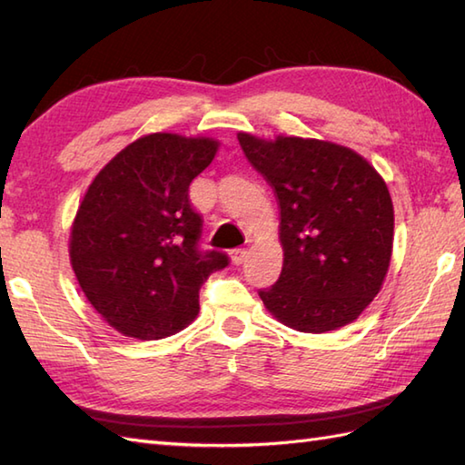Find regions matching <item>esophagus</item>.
<instances>
[{"mask_svg": "<svg viewBox=\"0 0 465 465\" xmlns=\"http://www.w3.org/2000/svg\"><path fill=\"white\" fill-rule=\"evenodd\" d=\"M245 258H248V252L242 250V248L232 252V263H233V265H242V263L245 262Z\"/></svg>", "mask_w": 465, "mask_h": 465, "instance_id": "obj_1", "label": "esophagus"}]
</instances>
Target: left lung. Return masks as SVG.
<instances>
[{"mask_svg":"<svg viewBox=\"0 0 465 465\" xmlns=\"http://www.w3.org/2000/svg\"><path fill=\"white\" fill-rule=\"evenodd\" d=\"M250 163L280 205L283 265L260 298L292 330L325 333L358 320L381 290L393 248V203L375 167L350 147L240 132Z\"/></svg>","mask_w":465,"mask_h":465,"instance_id":"left-lung-1","label":"left lung"}]
</instances>
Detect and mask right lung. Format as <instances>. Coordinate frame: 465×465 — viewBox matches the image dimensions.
Wrapping results in <instances>:
<instances>
[{"label":"right lung","instance_id":"obj_1","mask_svg":"<svg viewBox=\"0 0 465 465\" xmlns=\"http://www.w3.org/2000/svg\"><path fill=\"white\" fill-rule=\"evenodd\" d=\"M220 142L157 132L125 145L87 187L69 233L72 270L95 312L135 340H162L190 325L200 288L227 265L200 252L202 217L190 183Z\"/></svg>","mask_w":465,"mask_h":465}]
</instances>
